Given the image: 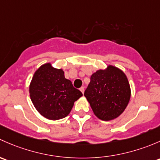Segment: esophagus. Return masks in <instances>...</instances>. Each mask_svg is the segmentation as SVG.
<instances>
[{"label":"esophagus","mask_w":160,"mask_h":160,"mask_svg":"<svg viewBox=\"0 0 160 160\" xmlns=\"http://www.w3.org/2000/svg\"><path fill=\"white\" fill-rule=\"evenodd\" d=\"M80 91L82 92V94H84V92H85V88H84V87H81V88H80Z\"/></svg>","instance_id":"34e87169"}]
</instances>
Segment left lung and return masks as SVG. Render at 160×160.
I'll return each mask as SVG.
<instances>
[{
    "label": "left lung",
    "instance_id": "8db88e82",
    "mask_svg": "<svg viewBox=\"0 0 160 160\" xmlns=\"http://www.w3.org/2000/svg\"><path fill=\"white\" fill-rule=\"evenodd\" d=\"M84 95L97 118L110 121L118 118L126 109L131 88L123 71L108 65L92 74Z\"/></svg>",
    "mask_w": 160,
    "mask_h": 160
}]
</instances>
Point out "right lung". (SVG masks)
<instances>
[{
	"mask_svg": "<svg viewBox=\"0 0 160 160\" xmlns=\"http://www.w3.org/2000/svg\"><path fill=\"white\" fill-rule=\"evenodd\" d=\"M34 108L44 118L58 120L70 113L82 93L65 78L63 69L54 68L51 62L43 64L34 72L29 85Z\"/></svg>",
	"mask_w": 160,
	"mask_h": 160,
	"instance_id": "1",
	"label": "right lung"
}]
</instances>
